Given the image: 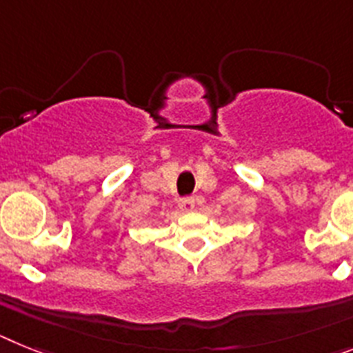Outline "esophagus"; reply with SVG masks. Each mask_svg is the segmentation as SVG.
Wrapping results in <instances>:
<instances>
[{
	"instance_id": "1",
	"label": "esophagus",
	"mask_w": 353,
	"mask_h": 353,
	"mask_svg": "<svg viewBox=\"0 0 353 353\" xmlns=\"http://www.w3.org/2000/svg\"><path fill=\"white\" fill-rule=\"evenodd\" d=\"M179 208L181 211H194L195 210V199L194 197H185L179 201Z\"/></svg>"
}]
</instances>
